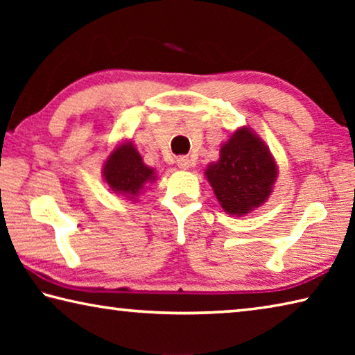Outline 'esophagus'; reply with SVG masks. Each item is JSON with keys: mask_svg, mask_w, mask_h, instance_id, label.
Instances as JSON below:
<instances>
[{"mask_svg": "<svg viewBox=\"0 0 355 355\" xmlns=\"http://www.w3.org/2000/svg\"><path fill=\"white\" fill-rule=\"evenodd\" d=\"M177 166L180 167V169H188V167L191 166V159L188 158V156H178Z\"/></svg>", "mask_w": 355, "mask_h": 355, "instance_id": "esophagus-1", "label": "esophagus"}]
</instances>
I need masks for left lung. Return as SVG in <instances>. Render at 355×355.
<instances>
[{
	"mask_svg": "<svg viewBox=\"0 0 355 355\" xmlns=\"http://www.w3.org/2000/svg\"><path fill=\"white\" fill-rule=\"evenodd\" d=\"M216 199L228 214L243 216L260 207L277 177L271 153L249 128H239L220 148L218 163L205 172Z\"/></svg>",
	"mask_w": 355,
	"mask_h": 355,
	"instance_id": "left-lung-1",
	"label": "left lung"
}]
</instances>
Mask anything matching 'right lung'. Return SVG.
Masks as SVG:
<instances>
[{
    "label": "right lung",
    "instance_id": "1",
    "mask_svg": "<svg viewBox=\"0 0 355 355\" xmlns=\"http://www.w3.org/2000/svg\"><path fill=\"white\" fill-rule=\"evenodd\" d=\"M103 175L114 192L135 199L144 184L155 180V171L142 163V158L131 142L117 147L107 156Z\"/></svg>",
    "mask_w": 355,
    "mask_h": 355
}]
</instances>
